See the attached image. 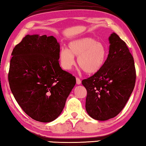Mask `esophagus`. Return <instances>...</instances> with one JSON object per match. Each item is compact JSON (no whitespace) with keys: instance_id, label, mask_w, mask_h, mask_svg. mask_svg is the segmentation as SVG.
Listing matches in <instances>:
<instances>
[{"instance_id":"esophagus-1","label":"esophagus","mask_w":146,"mask_h":146,"mask_svg":"<svg viewBox=\"0 0 146 146\" xmlns=\"http://www.w3.org/2000/svg\"><path fill=\"white\" fill-rule=\"evenodd\" d=\"M76 84H77V85H80V84H81V80H80V78H76Z\"/></svg>"}]
</instances>
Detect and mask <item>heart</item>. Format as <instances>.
<instances>
[{
  "label": "heart",
  "mask_w": 146,
  "mask_h": 146,
  "mask_svg": "<svg viewBox=\"0 0 146 146\" xmlns=\"http://www.w3.org/2000/svg\"><path fill=\"white\" fill-rule=\"evenodd\" d=\"M78 56L77 63L87 74H94L100 70L107 58V49L103 43L91 37L73 40L68 43V49L61 48L59 60L66 70L72 68Z\"/></svg>",
  "instance_id": "obj_1"
}]
</instances>
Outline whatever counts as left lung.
Here are the masks:
<instances>
[{
  "instance_id": "obj_1",
  "label": "left lung",
  "mask_w": 146,
  "mask_h": 146,
  "mask_svg": "<svg viewBox=\"0 0 146 146\" xmlns=\"http://www.w3.org/2000/svg\"><path fill=\"white\" fill-rule=\"evenodd\" d=\"M109 54L98 72L82 83L87 90L86 109L92 119L107 120L125 106L134 88L136 70L125 42L115 33L109 37Z\"/></svg>"
}]
</instances>
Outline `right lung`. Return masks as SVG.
<instances>
[{"label": "right lung", "instance_id": "right-lung-1", "mask_svg": "<svg viewBox=\"0 0 146 146\" xmlns=\"http://www.w3.org/2000/svg\"><path fill=\"white\" fill-rule=\"evenodd\" d=\"M60 44L53 36L27 35L12 52L8 82L27 115L41 122L62 113L76 78L59 64Z\"/></svg>", "mask_w": 146, "mask_h": 146}]
</instances>
